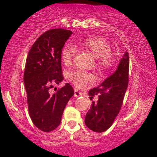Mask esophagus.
Instances as JSON below:
<instances>
[{"instance_id": "esophagus-1", "label": "esophagus", "mask_w": 157, "mask_h": 157, "mask_svg": "<svg viewBox=\"0 0 157 157\" xmlns=\"http://www.w3.org/2000/svg\"><path fill=\"white\" fill-rule=\"evenodd\" d=\"M80 96H82V93L77 89H75V91H74V97H75V98H78V97Z\"/></svg>"}]
</instances>
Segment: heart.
Here are the masks:
<instances>
[{
    "label": "heart",
    "instance_id": "obj_1",
    "mask_svg": "<svg viewBox=\"0 0 157 157\" xmlns=\"http://www.w3.org/2000/svg\"><path fill=\"white\" fill-rule=\"evenodd\" d=\"M81 45L97 58V67L102 70L109 69L114 63V56L111 53V48L104 39L98 37L85 38ZM76 48L72 44H67L62 51V60L65 65H70ZM69 78L78 88H82L88 82L93 81V75L83 70L75 69L69 73Z\"/></svg>",
    "mask_w": 157,
    "mask_h": 157
}]
</instances>
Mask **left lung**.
<instances>
[{"mask_svg":"<svg viewBox=\"0 0 157 157\" xmlns=\"http://www.w3.org/2000/svg\"><path fill=\"white\" fill-rule=\"evenodd\" d=\"M129 57L128 52L124 54L117 69L97 88L88 92L93 101L85 116V123L88 128L95 132H103L112 125L119 113L128 84Z\"/></svg>","mask_w":157,"mask_h":157,"instance_id":"1","label":"left lung"}]
</instances>
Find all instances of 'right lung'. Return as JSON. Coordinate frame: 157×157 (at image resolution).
Segmentation results:
<instances>
[{"label": "right lung", "mask_w": 157, "mask_h": 157, "mask_svg": "<svg viewBox=\"0 0 157 157\" xmlns=\"http://www.w3.org/2000/svg\"><path fill=\"white\" fill-rule=\"evenodd\" d=\"M72 34L62 29L47 31L33 44L27 56L23 79L29 113L34 125L44 132L59 126L64 109L74 94L69 83L53 94L49 93L53 84L63 80L61 54Z\"/></svg>", "instance_id": "right-lung-1"}]
</instances>
